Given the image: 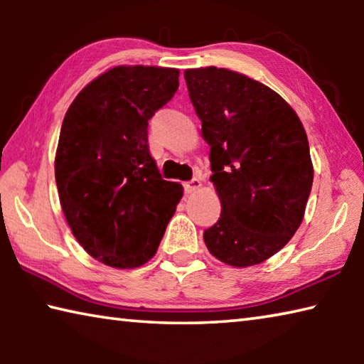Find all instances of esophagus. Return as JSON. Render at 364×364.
Returning a JSON list of instances; mask_svg holds the SVG:
<instances>
[{"label":"esophagus","instance_id":"34e87169","mask_svg":"<svg viewBox=\"0 0 364 364\" xmlns=\"http://www.w3.org/2000/svg\"><path fill=\"white\" fill-rule=\"evenodd\" d=\"M200 186H202V181L199 180V178H194V180H191V181H188L186 184H184V191H186L188 194H193Z\"/></svg>","mask_w":364,"mask_h":364}]
</instances>
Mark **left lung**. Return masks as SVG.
Instances as JSON below:
<instances>
[{"instance_id": "obj_1", "label": "left lung", "mask_w": 364, "mask_h": 364, "mask_svg": "<svg viewBox=\"0 0 364 364\" xmlns=\"http://www.w3.org/2000/svg\"><path fill=\"white\" fill-rule=\"evenodd\" d=\"M184 80L221 202L204 231L207 249L234 268L263 263L305 217L313 184L305 128L276 91L244 73L210 65L186 69Z\"/></svg>"}]
</instances>
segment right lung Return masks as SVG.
Listing matches in <instances>:
<instances>
[{"label":"right lung","mask_w":364,"mask_h":364,"mask_svg":"<svg viewBox=\"0 0 364 364\" xmlns=\"http://www.w3.org/2000/svg\"><path fill=\"white\" fill-rule=\"evenodd\" d=\"M178 77L170 67L117 65L65 112L54 159L59 202L78 244L107 267L149 262L183 197L147 147V122L173 97Z\"/></svg>","instance_id":"right-lung-1"}]
</instances>
